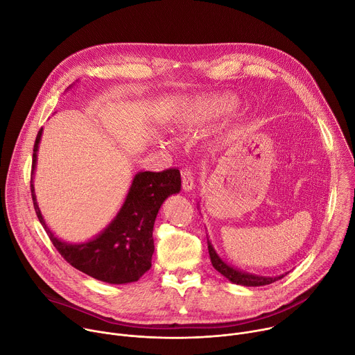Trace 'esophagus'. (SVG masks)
Wrapping results in <instances>:
<instances>
[{
  "instance_id": "obj_1",
  "label": "esophagus",
  "mask_w": 355,
  "mask_h": 355,
  "mask_svg": "<svg viewBox=\"0 0 355 355\" xmlns=\"http://www.w3.org/2000/svg\"><path fill=\"white\" fill-rule=\"evenodd\" d=\"M181 178H182V188L185 191H191L195 187V177L191 168H184L181 171Z\"/></svg>"
}]
</instances>
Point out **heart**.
I'll use <instances>...</instances> for the list:
<instances>
[{
	"instance_id": "obj_1",
	"label": "heart",
	"mask_w": 355,
	"mask_h": 355,
	"mask_svg": "<svg viewBox=\"0 0 355 355\" xmlns=\"http://www.w3.org/2000/svg\"><path fill=\"white\" fill-rule=\"evenodd\" d=\"M233 108V101L227 96H214L198 99L187 108V121L200 123L216 116L225 115Z\"/></svg>"
}]
</instances>
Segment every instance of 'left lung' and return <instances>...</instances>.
<instances>
[{"label": "left lung", "mask_w": 355, "mask_h": 355, "mask_svg": "<svg viewBox=\"0 0 355 355\" xmlns=\"http://www.w3.org/2000/svg\"><path fill=\"white\" fill-rule=\"evenodd\" d=\"M208 250H209V257L212 261L214 268L220 272L223 277H226L229 281H232L233 284L237 285H244V286H261V285H268L272 284L281 278H284V275L279 277H260V275H254V274H248V272H243L240 270L233 268L232 266L226 264L218 254L215 248L212 247L211 241L208 240Z\"/></svg>", "instance_id": "1"}]
</instances>
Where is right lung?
I'll return each mask as SVG.
<instances>
[{
    "mask_svg": "<svg viewBox=\"0 0 355 355\" xmlns=\"http://www.w3.org/2000/svg\"><path fill=\"white\" fill-rule=\"evenodd\" d=\"M40 136L42 129L33 146L31 192L35 212L50 241L70 266L95 279L116 285L137 281L151 267L155 251L153 226L159 209L170 195L181 189L180 170L137 173L115 219L92 240L70 244L49 230L36 202L32 181Z\"/></svg>",
    "mask_w": 355,
    "mask_h": 355,
    "instance_id": "obj_1",
    "label": "right lung"
}]
</instances>
